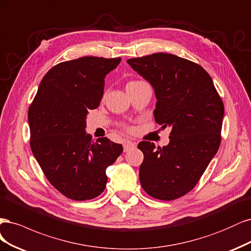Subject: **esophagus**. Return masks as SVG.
<instances>
[{"label": "esophagus", "mask_w": 251, "mask_h": 251, "mask_svg": "<svg viewBox=\"0 0 251 251\" xmlns=\"http://www.w3.org/2000/svg\"><path fill=\"white\" fill-rule=\"evenodd\" d=\"M136 146L135 143H132L130 141H125L123 144V147H124V152H128L130 149L134 148Z\"/></svg>", "instance_id": "obj_1"}]
</instances>
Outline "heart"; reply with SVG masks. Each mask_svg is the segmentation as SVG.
I'll return each instance as SVG.
<instances>
[{"label":"heart","mask_w":251,"mask_h":251,"mask_svg":"<svg viewBox=\"0 0 251 251\" xmlns=\"http://www.w3.org/2000/svg\"><path fill=\"white\" fill-rule=\"evenodd\" d=\"M141 82H144V81H130L128 82L127 85H132V84H137V83H141Z\"/></svg>","instance_id":"b5f03b06"}]
</instances>
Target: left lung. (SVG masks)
Returning <instances> with one entry per match:
<instances>
[{
	"label": "left lung",
	"instance_id": "8db88e82",
	"mask_svg": "<svg viewBox=\"0 0 251 251\" xmlns=\"http://www.w3.org/2000/svg\"><path fill=\"white\" fill-rule=\"evenodd\" d=\"M128 64L153 86L155 122L172 128L170 143L143 141L140 181L148 195L174 200L199 181L221 143L224 105L208 73L173 54L131 58Z\"/></svg>",
	"mask_w": 251,
	"mask_h": 251
}]
</instances>
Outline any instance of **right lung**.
I'll return each mask as SVG.
<instances>
[{
	"mask_svg": "<svg viewBox=\"0 0 251 251\" xmlns=\"http://www.w3.org/2000/svg\"><path fill=\"white\" fill-rule=\"evenodd\" d=\"M118 58L85 56L60 62L40 81L28 110L30 147L53 187L66 197L84 201L106 187V169L123 151L121 144L85 132L86 116L99 106L104 78Z\"/></svg>",
	"mask_w": 251,
	"mask_h": 251,
	"instance_id": "add662e5",
	"label": "right lung"
}]
</instances>
